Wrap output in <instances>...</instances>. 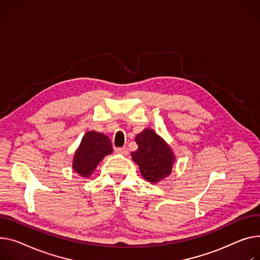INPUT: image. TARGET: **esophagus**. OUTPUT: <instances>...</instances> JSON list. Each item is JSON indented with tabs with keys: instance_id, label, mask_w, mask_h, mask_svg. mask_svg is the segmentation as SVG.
<instances>
[{
	"instance_id": "34e87169",
	"label": "esophagus",
	"mask_w": 260,
	"mask_h": 260,
	"mask_svg": "<svg viewBox=\"0 0 260 260\" xmlns=\"http://www.w3.org/2000/svg\"><path fill=\"white\" fill-rule=\"evenodd\" d=\"M115 151L118 153H121V154H124V155L128 154V149L126 147H117V148H115Z\"/></svg>"
}]
</instances>
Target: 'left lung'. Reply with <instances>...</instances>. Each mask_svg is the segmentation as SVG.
Segmentation results:
<instances>
[{
  "label": "left lung",
  "mask_w": 260,
  "mask_h": 260,
  "mask_svg": "<svg viewBox=\"0 0 260 260\" xmlns=\"http://www.w3.org/2000/svg\"><path fill=\"white\" fill-rule=\"evenodd\" d=\"M138 149L131 153L140 168L142 177L150 183H158L168 177L175 163L169 145L152 129L145 128L135 139Z\"/></svg>",
  "instance_id": "left-lung-1"
}]
</instances>
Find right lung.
Returning a JSON list of instances; mask_svg holds the SVG:
<instances>
[{
	"label": "right lung",
	"instance_id": "right-lung-1",
	"mask_svg": "<svg viewBox=\"0 0 260 260\" xmlns=\"http://www.w3.org/2000/svg\"><path fill=\"white\" fill-rule=\"evenodd\" d=\"M113 152L109 137L94 131L83 137L73 158V169L80 177L89 178L106 155Z\"/></svg>",
	"mask_w": 260,
	"mask_h": 260
}]
</instances>
